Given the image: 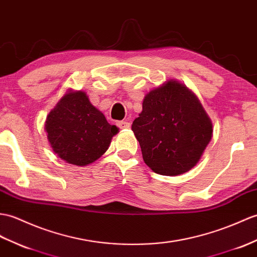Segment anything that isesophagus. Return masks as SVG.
<instances>
[{"instance_id": "obj_1", "label": "esophagus", "mask_w": 257, "mask_h": 257, "mask_svg": "<svg viewBox=\"0 0 257 257\" xmlns=\"http://www.w3.org/2000/svg\"><path fill=\"white\" fill-rule=\"evenodd\" d=\"M117 126L120 129H128V128H130V122L121 120V121L117 122Z\"/></svg>"}]
</instances>
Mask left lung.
<instances>
[{
    "label": "left lung",
    "instance_id": "8db88e82",
    "mask_svg": "<svg viewBox=\"0 0 257 257\" xmlns=\"http://www.w3.org/2000/svg\"><path fill=\"white\" fill-rule=\"evenodd\" d=\"M145 163L175 176L198 163L212 137V123L196 95L171 80L149 92L131 126Z\"/></svg>",
    "mask_w": 257,
    "mask_h": 257
}]
</instances>
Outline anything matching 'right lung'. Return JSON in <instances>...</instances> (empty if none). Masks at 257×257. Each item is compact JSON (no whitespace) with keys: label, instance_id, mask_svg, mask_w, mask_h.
<instances>
[{"label":"right lung","instance_id":"add662e5","mask_svg":"<svg viewBox=\"0 0 257 257\" xmlns=\"http://www.w3.org/2000/svg\"><path fill=\"white\" fill-rule=\"evenodd\" d=\"M45 129L53 152L77 166L99 159L118 133L82 91H69L58 101L47 116Z\"/></svg>","mask_w":257,"mask_h":257}]
</instances>
